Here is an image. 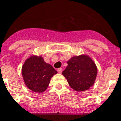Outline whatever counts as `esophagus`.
<instances>
[{"mask_svg":"<svg viewBox=\"0 0 121 121\" xmlns=\"http://www.w3.org/2000/svg\"><path fill=\"white\" fill-rule=\"evenodd\" d=\"M57 71H58V72L59 73H61L62 72V69L61 68H59V69H57Z\"/></svg>","mask_w":121,"mask_h":121,"instance_id":"esophagus-1","label":"esophagus"}]
</instances>
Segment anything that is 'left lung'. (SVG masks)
I'll use <instances>...</instances> for the list:
<instances>
[{"label": "left lung", "mask_w": 121, "mask_h": 121, "mask_svg": "<svg viewBox=\"0 0 121 121\" xmlns=\"http://www.w3.org/2000/svg\"><path fill=\"white\" fill-rule=\"evenodd\" d=\"M98 69L88 55L73 56L67 61L66 69L62 72L73 90L81 92L88 90L96 81Z\"/></svg>", "instance_id": "obj_1"}]
</instances>
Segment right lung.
Wrapping results in <instances>:
<instances>
[{
    "label": "right lung",
    "instance_id": "1",
    "mask_svg": "<svg viewBox=\"0 0 121 121\" xmlns=\"http://www.w3.org/2000/svg\"><path fill=\"white\" fill-rule=\"evenodd\" d=\"M22 77L26 86L33 92L41 93L47 89L52 77L58 72L41 56L32 55L23 63Z\"/></svg>",
    "mask_w": 121,
    "mask_h": 121
}]
</instances>
